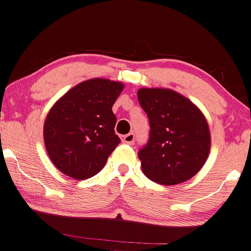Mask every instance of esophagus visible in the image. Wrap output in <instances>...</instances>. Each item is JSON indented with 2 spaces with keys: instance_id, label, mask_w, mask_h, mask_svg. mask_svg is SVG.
<instances>
[{
  "instance_id": "1",
  "label": "esophagus",
  "mask_w": 251,
  "mask_h": 251,
  "mask_svg": "<svg viewBox=\"0 0 251 251\" xmlns=\"http://www.w3.org/2000/svg\"><path fill=\"white\" fill-rule=\"evenodd\" d=\"M124 143H127V144H132L135 142V133H127L123 137Z\"/></svg>"
}]
</instances>
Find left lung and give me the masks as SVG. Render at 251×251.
Returning a JSON list of instances; mask_svg holds the SVG:
<instances>
[{"instance_id": "8db88e82", "label": "left lung", "mask_w": 251, "mask_h": 251, "mask_svg": "<svg viewBox=\"0 0 251 251\" xmlns=\"http://www.w3.org/2000/svg\"><path fill=\"white\" fill-rule=\"evenodd\" d=\"M138 102L149 118L151 135L138 151L143 174L166 186L186 182L201 171L211 135L203 111L170 88H140Z\"/></svg>"}]
</instances>
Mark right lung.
Instances as JSON below:
<instances>
[{"instance_id": "obj_1", "label": "right lung", "mask_w": 251, "mask_h": 251, "mask_svg": "<svg viewBox=\"0 0 251 251\" xmlns=\"http://www.w3.org/2000/svg\"><path fill=\"white\" fill-rule=\"evenodd\" d=\"M124 83L96 77L63 95L44 124L45 147L53 165L74 179H86L104 168L120 143L115 135L113 104Z\"/></svg>"}]
</instances>
